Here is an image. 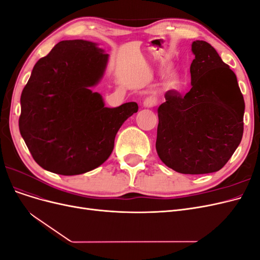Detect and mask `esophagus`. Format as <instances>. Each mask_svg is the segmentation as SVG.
<instances>
[{
  "label": "esophagus",
  "instance_id": "1",
  "mask_svg": "<svg viewBox=\"0 0 260 260\" xmlns=\"http://www.w3.org/2000/svg\"><path fill=\"white\" fill-rule=\"evenodd\" d=\"M157 104V100L155 96H147L144 101H143V106L147 107V108H151L154 107Z\"/></svg>",
  "mask_w": 260,
  "mask_h": 260
}]
</instances>
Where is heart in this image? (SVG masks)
<instances>
[{
    "label": "heart",
    "mask_w": 260,
    "mask_h": 260,
    "mask_svg": "<svg viewBox=\"0 0 260 260\" xmlns=\"http://www.w3.org/2000/svg\"><path fill=\"white\" fill-rule=\"evenodd\" d=\"M171 84L174 85V86H177V85H178V80L176 79V78H174V79L171 80Z\"/></svg>",
    "instance_id": "b5f03b06"
}]
</instances>
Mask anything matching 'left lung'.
<instances>
[{
  "mask_svg": "<svg viewBox=\"0 0 260 260\" xmlns=\"http://www.w3.org/2000/svg\"><path fill=\"white\" fill-rule=\"evenodd\" d=\"M192 88L165 94L156 151L167 167L184 175L221 169L241 143L245 103L237 76L206 41L192 43Z\"/></svg>",
  "mask_w": 260,
  "mask_h": 260,
  "instance_id": "8db88e82",
  "label": "left lung"
}]
</instances>
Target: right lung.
Segmentation results:
<instances>
[{
    "label": "right lung",
    "instance_id": "obj_1",
    "mask_svg": "<svg viewBox=\"0 0 260 260\" xmlns=\"http://www.w3.org/2000/svg\"><path fill=\"white\" fill-rule=\"evenodd\" d=\"M84 40H65L37 61L22 90L19 131L36 162L62 176L101 166L114 149L122 123L138 112L136 102L104 106L92 92L108 54Z\"/></svg>",
    "mask_w": 260,
    "mask_h": 260
}]
</instances>
